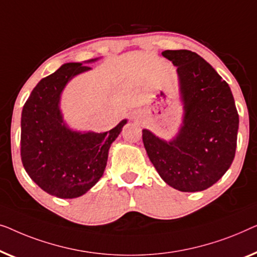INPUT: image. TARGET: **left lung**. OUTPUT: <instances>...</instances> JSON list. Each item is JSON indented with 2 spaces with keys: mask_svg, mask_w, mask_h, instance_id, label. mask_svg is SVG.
Segmentation results:
<instances>
[{
  "mask_svg": "<svg viewBox=\"0 0 257 257\" xmlns=\"http://www.w3.org/2000/svg\"><path fill=\"white\" fill-rule=\"evenodd\" d=\"M162 55L177 67L183 124L170 141L143 129V144L168 185L199 192L218 182L233 163L238 129L235 102L228 84L196 52L165 50Z\"/></svg>",
  "mask_w": 257,
  "mask_h": 257,
  "instance_id": "1",
  "label": "left lung"
}]
</instances>
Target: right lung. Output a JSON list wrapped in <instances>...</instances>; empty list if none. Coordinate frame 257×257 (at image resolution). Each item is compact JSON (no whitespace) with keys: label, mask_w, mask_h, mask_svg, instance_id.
Wrapping results in <instances>:
<instances>
[{"label":"right lung","mask_w":257,"mask_h":257,"mask_svg":"<svg viewBox=\"0 0 257 257\" xmlns=\"http://www.w3.org/2000/svg\"><path fill=\"white\" fill-rule=\"evenodd\" d=\"M84 64H64L42 79L22 110L21 157L25 171L42 190L63 199L80 197L99 182L111 143L127 123L124 118L104 133L68 127L60 109L61 94L75 75L92 70Z\"/></svg>","instance_id":"1"}]
</instances>
